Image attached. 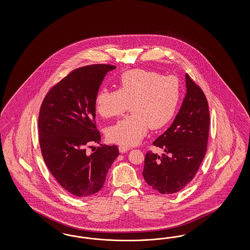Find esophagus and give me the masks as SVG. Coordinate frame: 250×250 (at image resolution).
Here are the masks:
<instances>
[{
	"instance_id": "esophagus-1",
	"label": "esophagus",
	"mask_w": 250,
	"mask_h": 250,
	"mask_svg": "<svg viewBox=\"0 0 250 250\" xmlns=\"http://www.w3.org/2000/svg\"><path fill=\"white\" fill-rule=\"evenodd\" d=\"M129 148L128 146H119V151L121 152V153H125V152L128 151Z\"/></svg>"
}]
</instances>
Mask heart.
<instances>
[{"mask_svg": "<svg viewBox=\"0 0 250 250\" xmlns=\"http://www.w3.org/2000/svg\"><path fill=\"white\" fill-rule=\"evenodd\" d=\"M180 98L181 83L177 77L135 68L119 77L118 90H100L94 104L104 118L120 116L129 104L131 114L108 129L107 136L113 142L130 146L141 141L149 126H165L174 116Z\"/></svg>", "mask_w": 250, "mask_h": 250, "instance_id": "heart-1", "label": "heart"}]
</instances>
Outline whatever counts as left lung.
I'll return each mask as SVG.
<instances>
[{"label":"left lung","instance_id":"8db88e82","mask_svg":"<svg viewBox=\"0 0 250 250\" xmlns=\"http://www.w3.org/2000/svg\"><path fill=\"white\" fill-rule=\"evenodd\" d=\"M187 92L171 125L153 145L164 149L160 157L148 151L143 176L146 183L162 194L183 189L196 174L207 150L210 114L204 91L188 74Z\"/></svg>","mask_w":250,"mask_h":250}]
</instances>
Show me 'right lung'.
<instances>
[{
  "label": "right lung",
  "instance_id": "1",
  "mask_svg": "<svg viewBox=\"0 0 250 250\" xmlns=\"http://www.w3.org/2000/svg\"><path fill=\"white\" fill-rule=\"evenodd\" d=\"M115 68L94 64L76 68L49 90L41 104L38 132L43 159L56 181L74 196H91L102 189L119 156L115 145L86 151L101 141L94 101L107 72Z\"/></svg>",
  "mask_w": 250,
  "mask_h": 250
}]
</instances>
